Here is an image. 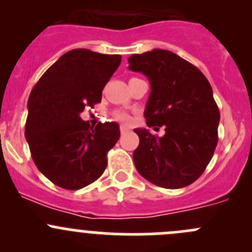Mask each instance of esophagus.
<instances>
[{
    "instance_id": "34e87169",
    "label": "esophagus",
    "mask_w": 252,
    "mask_h": 252,
    "mask_svg": "<svg viewBox=\"0 0 252 252\" xmlns=\"http://www.w3.org/2000/svg\"><path fill=\"white\" fill-rule=\"evenodd\" d=\"M128 131H129L128 126H121V133H122V134H126V133H128Z\"/></svg>"
}]
</instances>
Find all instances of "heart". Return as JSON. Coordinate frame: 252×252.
<instances>
[{
  "label": "heart",
  "mask_w": 252,
  "mask_h": 252,
  "mask_svg": "<svg viewBox=\"0 0 252 252\" xmlns=\"http://www.w3.org/2000/svg\"><path fill=\"white\" fill-rule=\"evenodd\" d=\"M114 118L119 122H123V123H130L131 122L130 114L126 113V112H123V111L116 112V114H114Z\"/></svg>",
  "instance_id": "obj_1"
}]
</instances>
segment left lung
<instances>
[{
    "mask_svg": "<svg viewBox=\"0 0 252 252\" xmlns=\"http://www.w3.org/2000/svg\"><path fill=\"white\" fill-rule=\"evenodd\" d=\"M129 69L151 85L144 116L164 135L134 129L140 142L133 158L141 177L157 187L179 189L194 183L210 163L218 142L220 110L199 68L175 53L155 48L128 58ZM158 129V128H155Z\"/></svg>",
    "mask_w": 252,
    "mask_h": 252,
    "instance_id": "8db88e82",
    "label": "left lung"
}]
</instances>
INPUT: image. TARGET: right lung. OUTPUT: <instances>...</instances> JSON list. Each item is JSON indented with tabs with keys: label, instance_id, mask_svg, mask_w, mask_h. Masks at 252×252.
Instances as JSON below:
<instances>
[{
	"label": "right lung",
	"instance_id": "add662e5",
	"mask_svg": "<svg viewBox=\"0 0 252 252\" xmlns=\"http://www.w3.org/2000/svg\"><path fill=\"white\" fill-rule=\"evenodd\" d=\"M119 55L68 51L39 79L28 100L25 139L37 169L57 187L78 190L102 175L121 136L116 122L95 128L80 118L121 64Z\"/></svg>",
	"mask_w": 252,
	"mask_h": 252
}]
</instances>
